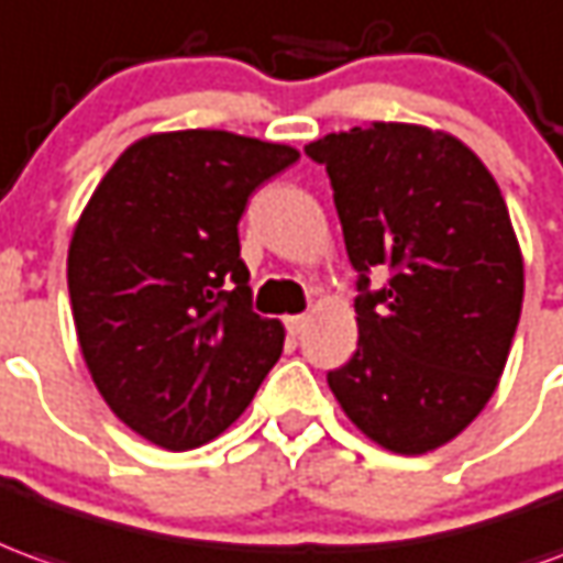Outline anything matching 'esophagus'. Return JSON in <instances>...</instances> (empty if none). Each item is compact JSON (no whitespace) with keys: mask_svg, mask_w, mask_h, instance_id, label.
<instances>
[{"mask_svg":"<svg viewBox=\"0 0 563 563\" xmlns=\"http://www.w3.org/2000/svg\"><path fill=\"white\" fill-rule=\"evenodd\" d=\"M308 313H292V317H286V329L292 332V335H301L305 332V325H308Z\"/></svg>","mask_w":563,"mask_h":563,"instance_id":"34e87169","label":"esophagus"}]
</instances>
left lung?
Instances as JSON below:
<instances>
[{
	"label": "left lung",
	"mask_w": 563,
	"mask_h": 563,
	"mask_svg": "<svg viewBox=\"0 0 563 563\" xmlns=\"http://www.w3.org/2000/svg\"><path fill=\"white\" fill-rule=\"evenodd\" d=\"M305 155L329 173L360 292L356 353L329 387L377 445L427 454L478 418L512 347L525 265L506 200L466 145L418 124L329 133Z\"/></svg>",
	"instance_id": "left-lung-1"
}]
</instances>
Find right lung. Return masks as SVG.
<instances>
[{"mask_svg": "<svg viewBox=\"0 0 563 563\" xmlns=\"http://www.w3.org/2000/svg\"><path fill=\"white\" fill-rule=\"evenodd\" d=\"M295 161L228 131L155 133L78 219L66 262L78 344L106 405L148 442L216 439L280 360L283 325L253 310L238 222Z\"/></svg>", "mask_w": 563, "mask_h": 563, "instance_id": "add662e5", "label": "right lung"}]
</instances>
